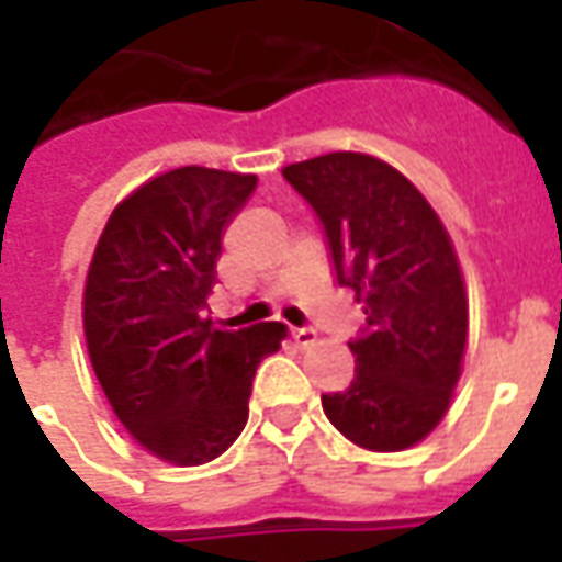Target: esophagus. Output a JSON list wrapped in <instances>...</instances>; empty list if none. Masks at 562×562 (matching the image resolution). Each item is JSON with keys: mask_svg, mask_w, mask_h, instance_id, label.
Returning a JSON list of instances; mask_svg holds the SVG:
<instances>
[{"mask_svg": "<svg viewBox=\"0 0 562 562\" xmlns=\"http://www.w3.org/2000/svg\"><path fill=\"white\" fill-rule=\"evenodd\" d=\"M292 340L301 346V349H310L313 342H316V330L313 328H294L292 330Z\"/></svg>", "mask_w": 562, "mask_h": 562, "instance_id": "1", "label": "esophagus"}]
</instances>
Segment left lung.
<instances>
[{"label": "left lung", "instance_id": "1", "mask_svg": "<svg viewBox=\"0 0 562 562\" xmlns=\"http://www.w3.org/2000/svg\"><path fill=\"white\" fill-rule=\"evenodd\" d=\"M282 177L325 228L342 289L364 304L349 342L355 379L322 394L328 422L355 446L403 451L442 422L467 349V292L442 222L389 161L328 153Z\"/></svg>", "mask_w": 562, "mask_h": 562}]
</instances>
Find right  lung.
I'll return each mask as SVG.
<instances>
[{"instance_id":"1","label":"right lung","mask_w":562,"mask_h":562,"mask_svg":"<svg viewBox=\"0 0 562 562\" xmlns=\"http://www.w3.org/2000/svg\"><path fill=\"white\" fill-rule=\"evenodd\" d=\"M256 173L173 168L120 201L83 289V334L104 397L149 454L198 467L244 430L280 322L225 330L207 318L222 234Z\"/></svg>"}]
</instances>
